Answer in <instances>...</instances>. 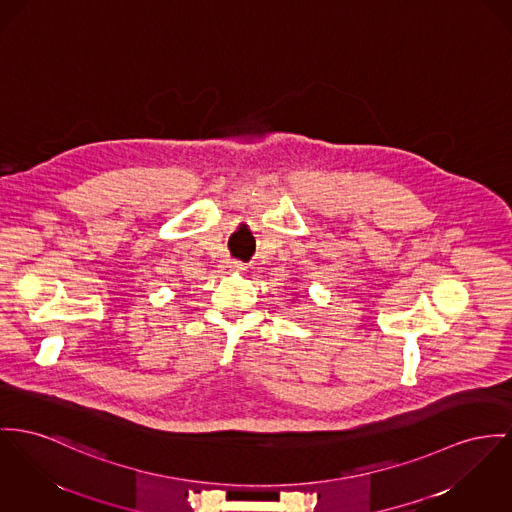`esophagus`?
<instances>
[{"label": "esophagus", "instance_id": "obj_1", "mask_svg": "<svg viewBox=\"0 0 512 512\" xmlns=\"http://www.w3.org/2000/svg\"><path fill=\"white\" fill-rule=\"evenodd\" d=\"M225 268L231 272H244L246 264H242L239 260H229V262H225Z\"/></svg>", "mask_w": 512, "mask_h": 512}]
</instances>
